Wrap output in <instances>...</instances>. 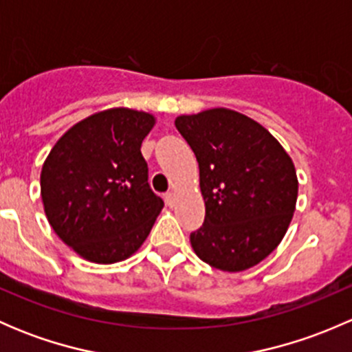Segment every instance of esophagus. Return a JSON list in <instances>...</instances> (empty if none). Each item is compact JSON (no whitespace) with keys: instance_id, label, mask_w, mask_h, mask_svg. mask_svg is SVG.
I'll return each mask as SVG.
<instances>
[{"instance_id":"1","label":"esophagus","mask_w":352,"mask_h":352,"mask_svg":"<svg viewBox=\"0 0 352 352\" xmlns=\"http://www.w3.org/2000/svg\"><path fill=\"white\" fill-rule=\"evenodd\" d=\"M175 199H177V196H175V192H173V190H170V192L165 194V201H166V204H168V206L175 204Z\"/></svg>"}]
</instances>
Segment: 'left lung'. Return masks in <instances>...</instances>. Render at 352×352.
I'll use <instances>...</instances> for the list:
<instances>
[{
  "label": "left lung",
  "instance_id": "1",
  "mask_svg": "<svg viewBox=\"0 0 352 352\" xmlns=\"http://www.w3.org/2000/svg\"><path fill=\"white\" fill-rule=\"evenodd\" d=\"M175 127L199 163L204 225L190 235L201 261L240 272L264 261L285 239L296 209L291 156L264 126L218 107L179 116Z\"/></svg>",
  "mask_w": 352,
  "mask_h": 352
}]
</instances>
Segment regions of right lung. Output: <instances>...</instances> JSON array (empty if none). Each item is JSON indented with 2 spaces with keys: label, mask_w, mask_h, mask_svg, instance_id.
<instances>
[{
  "label": "right lung",
  "mask_w": 352,
  "mask_h": 352,
  "mask_svg": "<svg viewBox=\"0 0 352 352\" xmlns=\"http://www.w3.org/2000/svg\"><path fill=\"white\" fill-rule=\"evenodd\" d=\"M150 112L113 107L66 131L42 165L41 196L56 235L85 261L116 264L140 250L163 201L148 186L141 143Z\"/></svg>",
  "instance_id": "obj_1"
}]
</instances>
